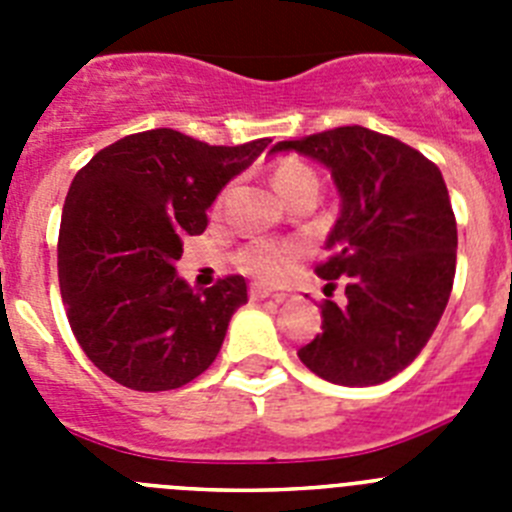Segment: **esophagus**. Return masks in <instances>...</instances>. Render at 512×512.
Listing matches in <instances>:
<instances>
[{
  "mask_svg": "<svg viewBox=\"0 0 512 512\" xmlns=\"http://www.w3.org/2000/svg\"><path fill=\"white\" fill-rule=\"evenodd\" d=\"M266 297H279L282 300V295H274L264 284H251V300H266Z\"/></svg>",
  "mask_w": 512,
  "mask_h": 512,
  "instance_id": "34e87169",
  "label": "esophagus"
}]
</instances>
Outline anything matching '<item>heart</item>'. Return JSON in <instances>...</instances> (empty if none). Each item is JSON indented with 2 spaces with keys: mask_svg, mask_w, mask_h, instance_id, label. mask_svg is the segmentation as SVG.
I'll return each mask as SVG.
<instances>
[{
  "mask_svg": "<svg viewBox=\"0 0 512 512\" xmlns=\"http://www.w3.org/2000/svg\"><path fill=\"white\" fill-rule=\"evenodd\" d=\"M274 187L282 194L284 200L292 202L300 194H318L320 192V176L307 161L297 156L282 158L274 169ZM292 246L274 241H251L238 251V264L248 274L259 279H277L287 271L292 261Z\"/></svg>",
  "mask_w": 512,
  "mask_h": 512,
  "instance_id": "b5f03b06",
  "label": "heart"
}]
</instances>
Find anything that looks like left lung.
<instances>
[{
	"instance_id": "1",
	"label": "left lung",
	"mask_w": 512,
	"mask_h": 512,
	"mask_svg": "<svg viewBox=\"0 0 512 512\" xmlns=\"http://www.w3.org/2000/svg\"><path fill=\"white\" fill-rule=\"evenodd\" d=\"M325 164L341 192L325 287L341 279L346 300L323 302V333L297 351L318 377L346 387L382 384L423 351L456 274V217L433 161L392 135L361 125L282 140Z\"/></svg>"
}]
</instances>
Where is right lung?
<instances>
[{
    "mask_svg": "<svg viewBox=\"0 0 512 512\" xmlns=\"http://www.w3.org/2000/svg\"><path fill=\"white\" fill-rule=\"evenodd\" d=\"M271 143L210 146L171 128L125 135L76 171L58 233V282L76 341L99 372L138 392L200 377L223 346L246 279L194 292L176 277L182 238Z\"/></svg>",
    "mask_w": 512,
    "mask_h": 512,
    "instance_id": "obj_1",
    "label": "right lung"
}]
</instances>
